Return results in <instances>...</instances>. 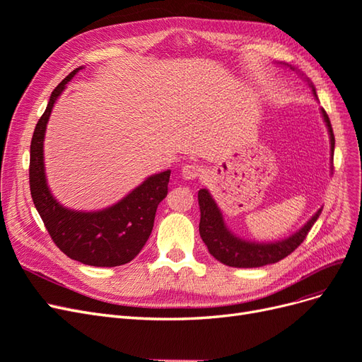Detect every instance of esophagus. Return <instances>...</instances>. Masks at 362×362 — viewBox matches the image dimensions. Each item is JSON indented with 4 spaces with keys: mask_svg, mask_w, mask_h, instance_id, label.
Masks as SVG:
<instances>
[{
    "mask_svg": "<svg viewBox=\"0 0 362 362\" xmlns=\"http://www.w3.org/2000/svg\"><path fill=\"white\" fill-rule=\"evenodd\" d=\"M202 168L199 166V164L196 163H189V164H184L182 169H181V175L185 178V180H196L199 178L202 175Z\"/></svg>",
    "mask_w": 362,
    "mask_h": 362,
    "instance_id": "obj_1",
    "label": "esophagus"
}]
</instances>
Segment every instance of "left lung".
Masks as SVG:
<instances>
[{"label":"left lung","instance_id":"left-lung-1","mask_svg":"<svg viewBox=\"0 0 362 362\" xmlns=\"http://www.w3.org/2000/svg\"><path fill=\"white\" fill-rule=\"evenodd\" d=\"M315 93V90L313 89ZM322 115L325 117V122L329 129L331 136V149L334 156V146H335V137L329 116L326 115L325 108H322ZM198 201L201 208V222H199V234L202 237V242L208 247V252L218 259L223 264L229 267H238V269H250V267H261L266 264H273L288 257L291 252H294L303 243V240L308 235L310 229L319 218L322 210L317 211L311 221L306 223L299 233L288 237L287 240L276 243H250L245 242L234 237L228 231L223 218L218 210L216 202L208 193V190L201 189L198 193Z\"/></svg>","mask_w":362,"mask_h":362}]
</instances>
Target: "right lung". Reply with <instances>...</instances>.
I'll use <instances>...</instances> for the list:
<instances>
[{
  "label": "right lung",
  "instance_id": "add662e5",
  "mask_svg": "<svg viewBox=\"0 0 362 362\" xmlns=\"http://www.w3.org/2000/svg\"><path fill=\"white\" fill-rule=\"evenodd\" d=\"M80 69H74L54 89L47 110L36 124L30 146V192L52 242L64 255L87 266L116 267L137 257L148 242L157 206L168 194L170 170L152 175L122 201L103 211H72L52 198L43 168V137L54 103Z\"/></svg>",
  "mask_w": 362,
  "mask_h": 362
}]
</instances>
